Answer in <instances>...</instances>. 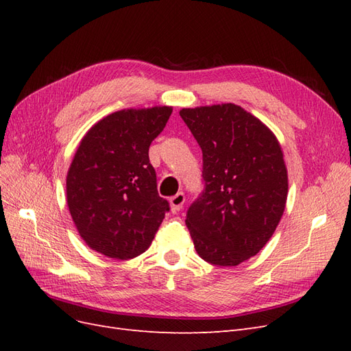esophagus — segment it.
Masks as SVG:
<instances>
[{"label":"esophagus","instance_id":"obj_1","mask_svg":"<svg viewBox=\"0 0 351 351\" xmlns=\"http://www.w3.org/2000/svg\"><path fill=\"white\" fill-rule=\"evenodd\" d=\"M184 202H186V196H184V193L180 192L176 196H173L171 199H169V206H171L173 212H178L180 209L183 208Z\"/></svg>","mask_w":351,"mask_h":351}]
</instances>
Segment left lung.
<instances>
[{
  "mask_svg": "<svg viewBox=\"0 0 351 351\" xmlns=\"http://www.w3.org/2000/svg\"><path fill=\"white\" fill-rule=\"evenodd\" d=\"M180 115L204 154L205 189L186 226L199 256L237 267L269 241L289 195L281 145L236 104L183 108Z\"/></svg>",
  "mask_w": 351,
  "mask_h": 351,
  "instance_id": "1",
  "label": "left lung"
}]
</instances>
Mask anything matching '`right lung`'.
<instances>
[{"label":"right lung","mask_w":351,"mask_h":351,"mask_svg":"<svg viewBox=\"0 0 351 351\" xmlns=\"http://www.w3.org/2000/svg\"><path fill=\"white\" fill-rule=\"evenodd\" d=\"M173 107L127 108L93 124L67 171V205L80 237L104 256H139L169 210L158 195L149 146Z\"/></svg>","instance_id":"1"}]
</instances>
